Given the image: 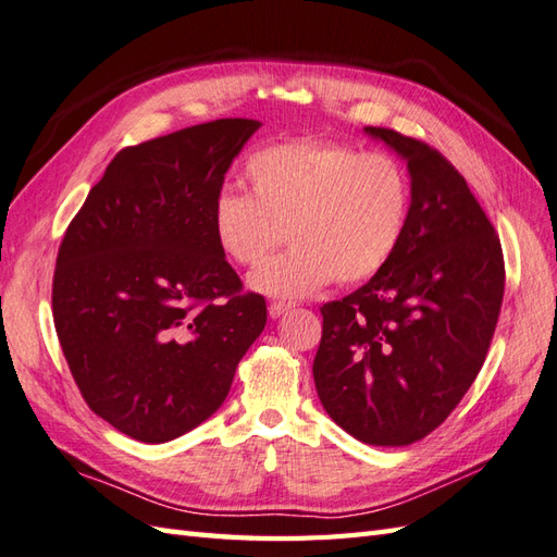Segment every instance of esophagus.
Segmentation results:
<instances>
[{"mask_svg":"<svg viewBox=\"0 0 557 557\" xmlns=\"http://www.w3.org/2000/svg\"><path fill=\"white\" fill-rule=\"evenodd\" d=\"M294 306L292 304H284V301H273L268 306V315L273 318V320H277V318H282V315H287V312L292 310Z\"/></svg>","mask_w":557,"mask_h":557,"instance_id":"34e87169","label":"esophagus"}]
</instances>
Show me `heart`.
<instances>
[{
	"instance_id": "obj_1",
	"label": "heart",
	"mask_w": 557,
	"mask_h": 557,
	"mask_svg": "<svg viewBox=\"0 0 557 557\" xmlns=\"http://www.w3.org/2000/svg\"><path fill=\"white\" fill-rule=\"evenodd\" d=\"M249 195L223 188L211 235L227 261L261 265L284 239L292 249L249 277V287L304 298L338 282L374 277L400 247L411 209L407 171L386 152L336 140H282L245 162Z\"/></svg>"
}]
</instances>
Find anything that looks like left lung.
Returning <instances> with one entry per match:
<instances>
[{"mask_svg": "<svg viewBox=\"0 0 557 557\" xmlns=\"http://www.w3.org/2000/svg\"><path fill=\"white\" fill-rule=\"evenodd\" d=\"M364 132L403 157L411 209L386 268L324 304L312 362L320 403L352 437L405 447L473 386L504 301V253L466 178L423 140Z\"/></svg>", "mask_w": 557, "mask_h": 557, "instance_id": "obj_1", "label": "left lung"}]
</instances>
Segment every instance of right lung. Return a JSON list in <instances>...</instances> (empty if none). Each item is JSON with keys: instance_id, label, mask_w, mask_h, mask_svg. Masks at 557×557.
Masks as SVG:
<instances>
[{"instance_id": "1", "label": "right lung", "mask_w": 557, "mask_h": 557, "mask_svg": "<svg viewBox=\"0 0 557 557\" xmlns=\"http://www.w3.org/2000/svg\"><path fill=\"white\" fill-rule=\"evenodd\" d=\"M216 120L115 154L70 221L53 324L94 414L160 445L216 411L265 326V298L211 235L225 171L259 129Z\"/></svg>"}]
</instances>
